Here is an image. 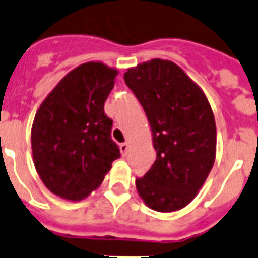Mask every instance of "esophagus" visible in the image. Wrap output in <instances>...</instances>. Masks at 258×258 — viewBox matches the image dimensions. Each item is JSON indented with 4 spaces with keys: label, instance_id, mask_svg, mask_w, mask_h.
<instances>
[{
    "label": "esophagus",
    "instance_id": "obj_1",
    "mask_svg": "<svg viewBox=\"0 0 258 258\" xmlns=\"http://www.w3.org/2000/svg\"><path fill=\"white\" fill-rule=\"evenodd\" d=\"M120 151H121L122 156H126L127 152H129V144L125 142V143H121L120 144Z\"/></svg>",
    "mask_w": 258,
    "mask_h": 258
}]
</instances>
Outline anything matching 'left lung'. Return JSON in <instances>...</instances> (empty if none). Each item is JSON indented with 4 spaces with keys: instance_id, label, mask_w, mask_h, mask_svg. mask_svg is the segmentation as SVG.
<instances>
[{
    "instance_id": "8db88e82",
    "label": "left lung",
    "mask_w": 258,
    "mask_h": 258,
    "mask_svg": "<svg viewBox=\"0 0 258 258\" xmlns=\"http://www.w3.org/2000/svg\"><path fill=\"white\" fill-rule=\"evenodd\" d=\"M124 80L143 106L156 161L136 186L144 204L161 213L188 205L207 181L217 154V126L200 86L171 60L127 68Z\"/></svg>"
}]
</instances>
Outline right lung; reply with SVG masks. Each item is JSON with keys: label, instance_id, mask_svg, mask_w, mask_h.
Instances as JSON below:
<instances>
[{"label": "right lung", "instance_id": "1", "mask_svg": "<svg viewBox=\"0 0 258 258\" xmlns=\"http://www.w3.org/2000/svg\"><path fill=\"white\" fill-rule=\"evenodd\" d=\"M119 71L87 62L68 72L49 92L31 126L33 162L54 195L85 200L104 181L120 151L104 104Z\"/></svg>", "mask_w": 258, "mask_h": 258}]
</instances>
